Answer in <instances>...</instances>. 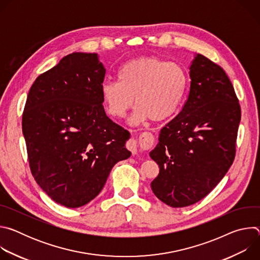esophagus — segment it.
I'll list each match as a JSON object with an SVG mask.
<instances>
[{"instance_id":"esophagus-1","label":"esophagus","mask_w":260,"mask_h":260,"mask_svg":"<svg viewBox=\"0 0 260 260\" xmlns=\"http://www.w3.org/2000/svg\"><path fill=\"white\" fill-rule=\"evenodd\" d=\"M127 148L128 150H131V152L134 154H137V151H138V144H137V141L134 140V139H131L128 142H127Z\"/></svg>"}]
</instances>
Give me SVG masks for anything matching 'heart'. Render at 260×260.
Instances as JSON below:
<instances>
[{"mask_svg": "<svg viewBox=\"0 0 260 260\" xmlns=\"http://www.w3.org/2000/svg\"><path fill=\"white\" fill-rule=\"evenodd\" d=\"M188 77L178 62L144 56L125 62L118 71V81L106 80L101 93L108 113L122 118L136 104L132 123L147 119L162 121L179 109L187 89Z\"/></svg>", "mask_w": 260, "mask_h": 260, "instance_id": "b5f03b06", "label": "heart"}]
</instances>
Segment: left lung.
<instances>
[{"label":"left lung","instance_id":"obj_1","mask_svg":"<svg viewBox=\"0 0 260 260\" xmlns=\"http://www.w3.org/2000/svg\"><path fill=\"white\" fill-rule=\"evenodd\" d=\"M190 88L181 112L159 134L150 152L159 167L153 193L173 208L208 196L236 156L241 106L226 73L198 54L190 66Z\"/></svg>","mask_w":260,"mask_h":260}]
</instances>
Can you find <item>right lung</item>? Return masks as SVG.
Here are the masks:
<instances>
[{
    "label": "right lung",
    "mask_w": 260,
    "mask_h": 260,
    "mask_svg": "<svg viewBox=\"0 0 260 260\" xmlns=\"http://www.w3.org/2000/svg\"><path fill=\"white\" fill-rule=\"evenodd\" d=\"M106 70L95 53L74 52L37 78L27 94L22 133L32 177L67 208L93 200L120 160L129 133L105 113Z\"/></svg>",
    "instance_id": "right-lung-1"
}]
</instances>
